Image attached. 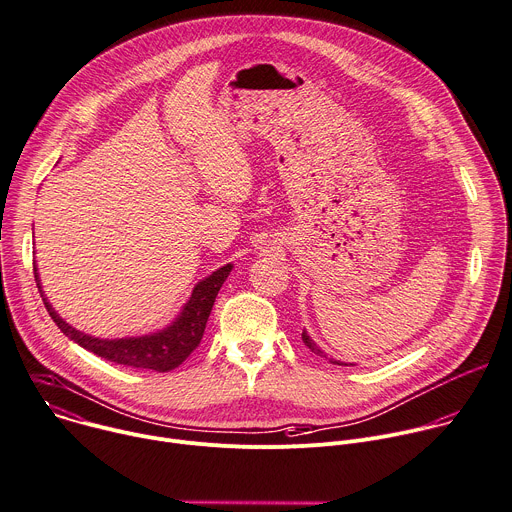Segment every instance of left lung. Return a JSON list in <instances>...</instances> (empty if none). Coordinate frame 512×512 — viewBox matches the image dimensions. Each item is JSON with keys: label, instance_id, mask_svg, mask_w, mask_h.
<instances>
[{"label": "left lung", "instance_id": "8db88e82", "mask_svg": "<svg viewBox=\"0 0 512 512\" xmlns=\"http://www.w3.org/2000/svg\"><path fill=\"white\" fill-rule=\"evenodd\" d=\"M301 339H303V344H305L313 354H317V356H321V358H325V360H327V356H325V354H323V352L313 344V339L307 335V331H305V329H303V333H301ZM329 362H331V364H337V366H348L346 362H339V360H333V358H329ZM352 366H354V364H352Z\"/></svg>", "mask_w": 512, "mask_h": 512}]
</instances>
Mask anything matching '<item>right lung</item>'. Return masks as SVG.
Segmentation results:
<instances>
[{
  "instance_id": "obj_1",
  "label": "right lung",
  "mask_w": 512,
  "mask_h": 512,
  "mask_svg": "<svg viewBox=\"0 0 512 512\" xmlns=\"http://www.w3.org/2000/svg\"><path fill=\"white\" fill-rule=\"evenodd\" d=\"M233 265L227 263L225 267H219L209 277L199 281L193 289V295L177 315V319L168 327L150 333V335H138V337H120V339H100L88 333L78 331L76 327L68 325L52 307L48 297L42 291L38 267L34 265V277L36 285L40 289V295L44 299V305L54 319V323L62 329L66 337L72 342L82 346L84 350L96 354L98 358H104L114 364L130 366V368H142V370H154V372H170L179 368L201 344L207 319L211 315V309L215 305V297L219 289L223 287L225 279L229 277Z\"/></svg>"
}]
</instances>
